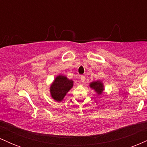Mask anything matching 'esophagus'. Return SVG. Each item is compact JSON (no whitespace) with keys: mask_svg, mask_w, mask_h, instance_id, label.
Returning <instances> with one entry per match:
<instances>
[{"mask_svg":"<svg viewBox=\"0 0 147 147\" xmlns=\"http://www.w3.org/2000/svg\"><path fill=\"white\" fill-rule=\"evenodd\" d=\"M86 80V77L85 76H81V81H82V82H84Z\"/></svg>","mask_w":147,"mask_h":147,"instance_id":"esophagus-1","label":"esophagus"}]
</instances>
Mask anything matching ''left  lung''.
I'll return each mask as SVG.
<instances>
[{"mask_svg": "<svg viewBox=\"0 0 147 147\" xmlns=\"http://www.w3.org/2000/svg\"><path fill=\"white\" fill-rule=\"evenodd\" d=\"M90 88L93 89L98 95H102L104 90V84L101 81H94L90 84Z\"/></svg>", "mask_w": 147, "mask_h": 147, "instance_id": "8db88e82", "label": "left lung"}]
</instances>
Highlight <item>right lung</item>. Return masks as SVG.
<instances>
[{"label": "right lung", "instance_id": "obj_1", "mask_svg": "<svg viewBox=\"0 0 147 147\" xmlns=\"http://www.w3.org/2000/svg\"><path fill=\"white\" fill-rule=\"evenodd\" d=\"M74 82L65 76L59 75L57 76L50 87L52 98L56 102H61L68 92L73 86Z\"/></svg>", "mask_w": 147, "mask_h": 147}]
</instances>
